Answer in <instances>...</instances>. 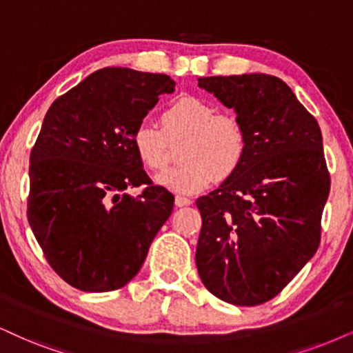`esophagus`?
Instances as JSON below:
<instances>
[{
	"label": "esophagus",
	"mask_w": 353,
	"mask_h": 353,
	"mask_svg": "<svg viewBox=\"0 0 353 353\" xmlns=\"http://www.w3.org/2000/svg\"><path fill=\"white\" fill-rule=\"evenodd\" d=\"M174 203H176V207H189V205H192V200L177 195V197L174 199Z\"/></svg>",
	"instance_id": "obj_1"
}]
</instances>
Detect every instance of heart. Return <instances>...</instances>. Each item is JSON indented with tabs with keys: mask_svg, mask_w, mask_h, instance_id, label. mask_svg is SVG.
I'll return each mask as SVG.
<instances>
[{
	"mask_svg": "<svg viewBox=\"0 0 353 353\" xmlns=\"http://www.w3.org/2000/svg\"><path fill=\"white\" fill-rule=\"evenodd\" d=\"M184 138L177 159L181 164L158 177L177 194H197L233 177L246 161L249 137L238 115L218 112L212 102L197 96H182L161 114V130L141 120L132 132L133 150L151 172H159L171 159L169 143Z\"/></svg>",
	"mask_w": 353,
	"mask_h": 353,
	"instance_id": "1",
	"label": "heart"
}]
</instances>
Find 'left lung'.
<instances>
[{
	"instance_id": "left-lung-1",
	"label": "left lung",
	"mask_w": 353,
	"mask_h": 353,
	"mask_svg": "<svg viewBox=\"0 0 353 353\" xmlns=\"http://www.w3.org/2000/svg\"><path fill=\"white\" fill-rule=\"evenodd\" d=\"M246 127V161L197 200L195 262L210 293L238 306L279 295L321 243L331 189L321 128L282 79L264 73L199 78Z\"/></svg>"
}]
</instances>
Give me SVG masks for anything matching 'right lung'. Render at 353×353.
Here are the masks:
<instances>
[{
    "mask_svg": "<svg viewBox=\"0 0 353 353\" xmlns=\"http://www.w3.org/2000/svg\"><path fill=\"white\" fill-rule=\"evenodd\" d=\"M174 88L166 74L107 66L47 110L30 151L28 220L47 262L71 287L122 288L171 216L172 194L145 172L132 132ZM140 185L137 198L124 192Z\"/></svg>",
    "mask_w": 353,
    "mask_h": 353,
    "instance_id": "right-lung-1",
    "label": "right lung"
}]
</instances>
